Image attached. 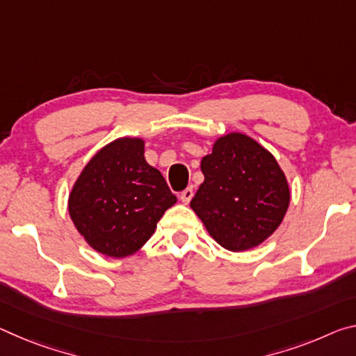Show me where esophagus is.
Here are the masks:
<instances>
[{
	"mask_svg": "<svg viewBox=\"0 0 356 356\" xmlns=\"http://www.w3.org/2000/svg\"><path fill=\"white\" fill-rule=\"evenodd\" d=\"M191 198H193V188H191V187L185 188L182 193H180V200H182L184 204H188V202L191 201Z\"/></svg>",
	"mask_w": 356,
	"mask_h": 356,
	"instance_id": "1",
	"label": "esophagus"
}]
</instances>
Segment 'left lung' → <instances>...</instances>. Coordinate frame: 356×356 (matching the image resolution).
Returning a JSON list of instances; mask_svg holds the SVG:
<instances>
[{"mask_svg":"<svg viewBox=\"0 0 356 356\" xmlns=\"http://www.w3.org/2000/svg\"><path fill=\"white\" fill-rule=\"evenodd\" d=\"M201 171L204 182L190 206L220 245L249 250L277 229L290 204L289 184L257 140L241 133L217 139Z\"/></svg>","mask_w":356,"mask_h":356,"instance_id":"left-lung-1","label":"left lung"}]
</instances>
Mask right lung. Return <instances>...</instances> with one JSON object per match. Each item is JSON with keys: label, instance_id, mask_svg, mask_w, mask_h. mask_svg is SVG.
<instances>
[{"label": "right lung", "instance_id": "obj_1", "mask_svg": "<svg viewBox=\"0 0 356 356\" xmlns=\"http://www.w3.org/2000/svg\"><path fill=\"white\" fill-rule=\"evenodd\" d=\"M177 201L165 177L144 158V140L122 138L83 168L70 195V216L95 250L123 258L150 239Z\"/></svg>", "mask_w": 356, "mask_h": 356}]
</instances>
